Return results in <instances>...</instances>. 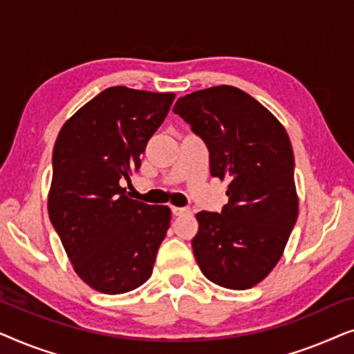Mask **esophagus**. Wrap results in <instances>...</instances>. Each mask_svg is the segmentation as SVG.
<instances>
[{"label": "esophagus", "mask_w": 354, "mask_h": 354, "mask_svg": "<svg viewBox=\"0 0 354 354\" xmlns=\"http://www.w3.org/2000/svg\"><path fill=\"white\" fill-rule=\"evenodd\" d=\"M172 214H174V216L190 214V209H187V207H177V206H172Z\"/></svg>", "instance_id": "1"}]
</instances>
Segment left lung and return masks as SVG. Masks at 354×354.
<instances>
[{"label": "left lung", "mask_w": 354, "mask_h": 354, "mask_svg": "<svg viewBox=\"0 0 354 354\" xmlns=\"http://www.w3.org/2000/svg\"><path fill=\"white\" fill-rule=\"evenodd\" d=\"M172 111L205 140L211 176L229 180L221 214H196V263L221 287H254L282 258L298 217L287 130L259 101L230 85L188 93Z\"/></svg>", "instance_id": "left-lung-1"}]
</instances>
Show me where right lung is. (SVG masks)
Listing matches in <instances>:
<instances>
[{
  "mask_svg": "<svg viewBox=\"0 0 354 354\" xmlns=\"http://www.w3.org/2000/svg\"><path fill=\"white\" fill-rule=\"evenodd\" d=\"M174 98L111 86L57 135L48 214L75 274L96 292L127 293L151 277L171 209L132 200L120 183L140 169Z\"/></svg>",
  "mask_w": 354,
  "mask_h": 354,
  "instance_id": "obj_1",
  "label": "right lung"
}]
</instances>
